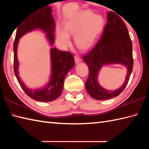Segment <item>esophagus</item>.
<instances>
[{
	"label": "esophagus",
	"instance_id": "obj_1",
	"mask_svg": "<svg viewBox=\"0 0 149 149\" xmlns=\"http://www.w3.org/2000/svg\"><path fill=\"white\" fill-rule=\"evenodd\" d=\"M74 58H75V63H79V62L81 61V58H80V57L79 56H77V55L75 56Z\"/></svg>",
	"mask_w": 149,
	"mask_h": 149
}]
</instances>
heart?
I'll list each match as a JSON object with an SVG mask.
<instances>
[{"mask_svg":"<svg viewBox=\"0 0 149 149\" xmlns=\"http://www.w3.org/2000/svg\"><path fill=\"white\" fill-rule=\"evenodd\" d=\"M104 20L102 16L88 11H82L68 19L64 24L65 31L58 28L57 38L63 45L70 43L69 35H75V43L81 49H88L95 43L102 33Z\"/></svg>","mask_w":149,"mask_h":149,"instance_id":"1","label":"heart"}]
</instances>
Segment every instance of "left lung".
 Segmentation results:
<instances>
[{
  "mask_svg": "<svg viewBox=\"0 0 149 149\" xmlns=\"http://www.w3.org/2000/svg\"><path fill=\"white\" fill-rule=\"evenodd\" d=\"M89 70L85 87L97 100H106L118 96L127 86L133 68L132 42L127 28L115 13H107V22L100 40L87 54L83 57ZM118 63L127 66L125 83L119 89L109 91L101 87L97 81V72L104 64Z\"/></svg>",
  "mask_w": 149,
  "mask_h": 149,
  "instance_id": "obj_1",
  "label": "left lung"
}]
</instances>
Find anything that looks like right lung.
<instances>
[{
  "label": "right lung",
  "instance_id": "obj_1",
  "mask_svg": "<svg viewBox=\"0 0 149 149\" xmlns=\"http://www.w3.org/2000/svg\"><path fill=\"white\" fill-rule=\"evenodd\" d=\"M52 8L49 6L41 8L31 12L22 20L17 28L15 42L14 51V72L18 83L25 93L31 99L40 102H50L58 98L61 95L64 79L67 73L74 66V58L72 54L67 51H61L56 48L50 49L52 63V75L50 83L40 90H31L23 83L18 75L17 59V46L20 38L26 33L35 29H40L47 33V36L51 45L54 42L55 21L51 13ZM15 28V29H16Z\"/></svg>",
  "mask_w": 149,
  "mask_h": 149
}]
</instances>
